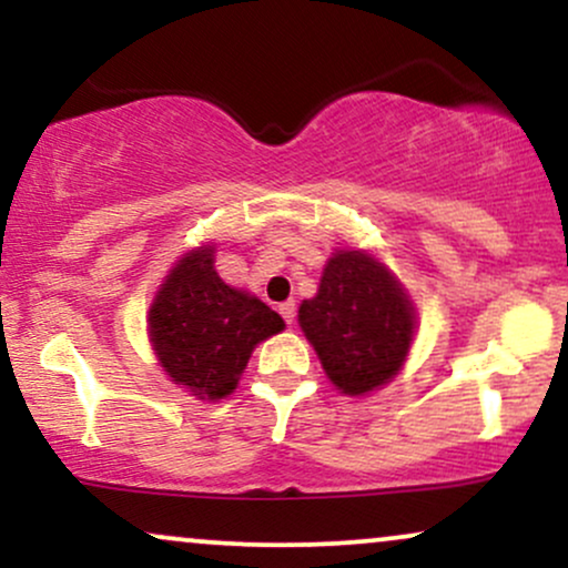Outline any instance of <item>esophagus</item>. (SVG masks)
<instances>
[{
    "instance_id": "1",
    "label": "esophagus",
    "mask_w": 568,
    "mask_h": 568,
    "mask_svg": "<svg viewBox=\"0 0 568 568\" xmlns=\"http://www.w3.org/2000/svg\"><path fill=\"white\" fill-rule=\"evenodd\" d=\"M280 315H283L285 323L293 325V321H296V304H293V302L280 304Z\"/></svg>"
}]
</instances>
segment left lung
Wrapping results in <instances>:
<instances>
[{
  "label": "left lung",
  "instance_id": "obj_1",
  "mask_svg": "<svg viewBox=\"0 0 568 568\" xmlns=\"http://www.w3.org/2000/svg\"><path fill=\"white\" fill-rule=\"evenodd\" d=\"M298 325L325 374L344 395H368L393 382L406 361L416 312L403 285L366 251H336Z\"/></svg>",
  "mask_w": 568,
  "mask_h": 568
}]
</instances>
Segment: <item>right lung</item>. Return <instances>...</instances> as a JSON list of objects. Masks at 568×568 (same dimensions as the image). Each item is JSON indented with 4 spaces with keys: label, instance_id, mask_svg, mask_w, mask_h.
<instances>
[{
    "label": "right lung",
    "instance_id": "1",
    "mask_svg": "<svg viewBox=\"0 0 568 568\" xmlns=\"http://www.w3.org/2000/svg\"><path fill=\"white\" fill-rule=\"evenodd\" d=\"M283 328V317L262 298L219 277L213 245L184 253L149 306L160 366L200 400L232 395L256 344Z\"/></svg>",
    "mask_w": 568,
    "mask_h": 568
}]
</instances>
